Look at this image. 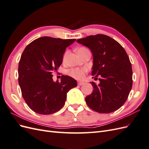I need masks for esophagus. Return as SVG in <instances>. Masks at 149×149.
<instances>
[{
	"instance_id": "1",
	"label": "esophagus",
	"mask_w": 149,
	"mask_h": 149,
	"mask_svg": "<svg viewBox=\"0 0 149 149\" xmlns=\"http://www.w3.org/2000/svg\"><path fill=\"white\" fill-rule=\"evenodd\" d=\"M83 84H84V83H83V82L78 81V86H81V85H83Z\"/></svg>"
}]
</instances>
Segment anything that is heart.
Returning a JSON list of instances; mask_svg holds the SVG:
<instances>
[{"label":"heart","mask_w":149,"mask_h":149,"mask_svg":"<svg viewBox=\"0 0 149 149\" xmlns=\"http://www.w3.org/2000/svg\"><path fill=\"white\" fill-rule=\"evenodd\" d=\"M82 49H83V48L79 49L78 50ZM87 71L88 68L86 67H84L82 68H73L68 71V74L75 78L82 79L84 78L85 73Z\"/></svg>","instance_id":"obj_1"}]
</instances>
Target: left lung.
Here are the masks:
<instances>
[{
  "label": "left lung",
  "mask_w": 149,
  "mask_h": 149,
  "mask_svg": "<svg viewBox=\"0 0 149 149\" xmlns=\"http://www.w3.org/2000/svg\"><path fill=\"white\" fill-rule=\"evenodd\" d=\"M87 47L93 56L92 75L100 84L91 82L93 91L85 97L87 105L100 113H110L123 106L132 86V65L124 48L105 35L88 36L76 40Z\"/></svg>",
  "instance_id": "8db88e82"
}]
</instances>
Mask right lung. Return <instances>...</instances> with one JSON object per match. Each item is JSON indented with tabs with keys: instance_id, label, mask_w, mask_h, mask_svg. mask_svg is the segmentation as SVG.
Here are the masks:
<instances>
[{
	"instance_id": "add662e5",
	"label": "right lung",
	"mask_w": 149,
	"mask_h": 149,
	"mask_svg": "<svg viewBox=\"0 0 149 149\" xmlns=\"http://www.w3.org/2000/svg\"><path fill=\"white\" fill-rule=\"evenodd\" d=\"M76 39L42 37L26 47L19 63V83L22 94L30 109L40 114H51L64 106L66 94L77 86L69 76L53 81L52 72L61 65L66 47Z\"/></svg>"
}]
</instances>
